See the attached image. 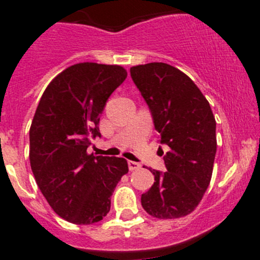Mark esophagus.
<instances>
[{"mask_svg": "<svg viewBox=\"0 0 260 260\" xmlns=\"http://www.w3.org/2000/svg\"><path fill=\"white\" fill-rule=\"evenodd\" d=\"M128 169H129L131 171H135V170H140L141 165L138 164V162H135V161H128Z\"/></svg>", "mask_w": 260, "mask_h": 260, "instance_id": "1", "label": "esophagus"}]
</instances>
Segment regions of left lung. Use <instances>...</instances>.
I'll return each mask as SVG.
<instances>
[{
  "label": "left lung",
  "instance_id": "left-lung-1",
  "mask_svg": "<svg viewBox=\"0 0 260 260\" xmlns=\"http://www.w3.org/2000/svg\"><path fill=\"white\" fill-rule=\"evenodd\" d=\"M131 77L148 106L159 143L169 147L166 172L149 169L154 182L142 193L141 204L158 219L186 216L211 180L216 122L210 104L187 75L165 62L131 68Z\"/></svg>",
  "mask_w": 260,
  "mask_h": 260
}]
</instances>
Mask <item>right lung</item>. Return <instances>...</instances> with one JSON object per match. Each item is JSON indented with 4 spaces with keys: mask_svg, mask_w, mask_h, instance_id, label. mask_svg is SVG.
<instances>
[{
    "mask_svg": "<svg viewBox=\"0 0 260 260\" xmlns=\"http://www.w3.org/2000/svg\"><path fill=\"white\" fill-rule=\"evenodd\" d=\"M127 78L118 65L80 62L52 79L30 128V164L52 210L73 224L98 222L111 210L115 186L128 172L122 157L88 154L101 137L107 101Z\"/></svg>",
    "mask_w": 260,
    "mask_h": 260,
    "instance_id": "add662e5",
    "label": "right lung"
}]
</instances>
